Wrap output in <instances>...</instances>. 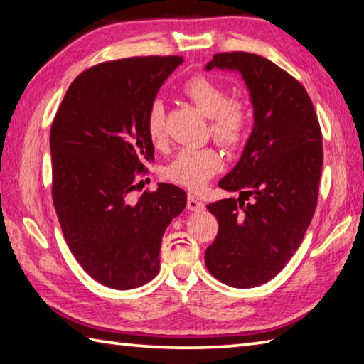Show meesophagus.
<instances>
[{
    "instance_id": "obj_1",
    "label": "esophagus",
    "mask_w": 364,
    "mask_h": 364,
    "mask_svg": "<svg viewBox=\"0 0 364 364\" xmlns=\"http://www.w3.org/2000/svg\"><path fill=\"white\" fill-rule=\"evenodd\" d=\"M186 208L189 211H200L205 208L203 202L199 199V197H196L194 194H188V203H186Z\"/></svg>"
}]
</instances>
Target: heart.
Instances as JSON below:
<instances>
[{"label":"heart","mask_w":364,"mask_h":364,"mask_svg":"<svg viewBox=\"0 0 364 364\" xmlns=\"http://www.w3.org/2000/svg\"><path fill=\"white\" fill-rule=\"evenodd\" d=\"M184 95L202 114L210 117V130L226 146H239L245 141L251 127V109L245 102L229 100L228 90L205 76H194L184 84ZM146 135L156 148L165 143V113L162 102L151 103L146 113ZM223 157L215 148H183L165 168L173 183L189 189H200L223 170Z\"/></svg>","instance_id":"b5f03b06"}]
</instances>
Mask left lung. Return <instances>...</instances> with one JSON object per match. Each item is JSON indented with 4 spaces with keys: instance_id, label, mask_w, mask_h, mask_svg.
<instances>
[{
    "instance_id": "1",
    "label": "left lung",
    "mask_w": 364,
    "mask_h": 364,
    "mask_svg": "<svg viewBox=\"0 0 364 364\" xmlns=\"http://www.w3.org/2000/svg\"><path fill=\"white\" fill-rule=\"evenodd\" d=\"M213 68L240 73L255 122L239 162L218 183L240 197L207 205L220 228L205 251V266L224 285L255 288L287 266L312 221L321 130L302 84L267 58L224 52L205 67ZM250 196L254 202L245 204Z\"/></svg>"
}]
</instances>
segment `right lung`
<instances>
[{
  "label": "right lung",
  "instance_id": "1",
  "mask_svg": "<svg viewBox=\"0 0 364 364\" xmlns=\"http://www.w3.org/2000/svg\"><path fill=\"white\" fill-rule=\"evenodd\" d=\"M183 57H132L82 71L50 129L52 199L76 261L114 289L138 288L159 272L165 229L186 193L161 183L138 200L132 191L154 161L146 113Z\"/></svg>",
  "mask_w": 364,
  "mask_h": 364
}]
</instances>
